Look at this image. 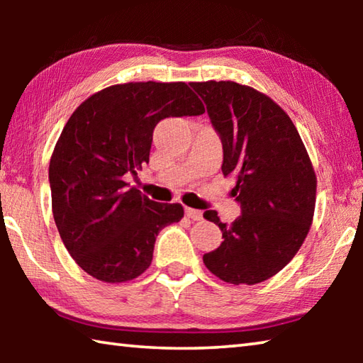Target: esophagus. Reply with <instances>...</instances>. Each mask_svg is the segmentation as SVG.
Returning <instances> with one entry per match:
<instances>
[{
	"label": "esophagus",
	"instance_id": "1",
	"mask_svg": "<svg viewBox=\"0 0 363 363\" xmlns=\"http://www.w3.org/2000/svg\"><path fill=\"white\" fill-rule=\"evenodd\" d=\"M186 214H187V218H190L192 220L203 219V213H201L200 210H194V208H186Z\"/></svg>",
	"mask_w": 363,
	"mask_h": 363
}]
</instances>
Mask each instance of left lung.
Wrapping results in <instances>:
<instances>
[{
  "mask_svg": "<svg viewBox=\"0 0 363 363\" xmlns=\"http://www.w3.org/2000/svg\"><path fill=\"white\" fill-rule=\"evenodd\" d=\"M223 140V174L235 176L242 214L220 223L224 242L203 255L211 274L255 285L280 272L304 243L315 210L314 167L290 116L269 96L235 82L190 83Z\"/></svg>",
  "mask_w": 363,
  "mask_h": 363,
  "instance_id": "8db88e82",
  "label": "left lung"
}]
</instances>
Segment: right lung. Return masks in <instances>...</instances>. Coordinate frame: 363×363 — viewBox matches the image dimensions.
I'll list each match as a JSON object with an SVG mask.
<instances>
[{
	"label": "right lung",
	"mask_w": 363,
	"mask_h": 363,
	"mask_svg": "<svg viewBox=\"0 0 363 363\" xmlns=\"http://www.w3.org/2000/svg\"><path fill=\"white\" fill-rule=\"evenodd\" d=\"M205 113L186 83L113 84L89 96L64 126L49 162L52 216L67 251L107 284L149 269L160 230L184 218L128 187L125 174L149 163L153 130L169 116Z\"/></svg>",
	"instance_id": "add662e5"
}]
</instances>
